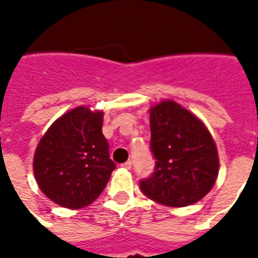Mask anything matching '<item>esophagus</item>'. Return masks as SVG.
I'll return each mask as SVG.
<instances>
[{
	"label": "esophagus",
	"mask_w": 258,
	"mask_h": 258,
	"mask_svg": "<svg viewBox=\"0 0 258 258\" xmlns=\"http://www.w3.org/2000/svg\"><path fill=\"white\" fill-rule=\"evenodd\" d=\"M121 167H123V169H125V170H130L131 167H133V162L127 161L125 163H123V165H121Z\"/></svg>",
	"instance_id": "esophagus-1"
}]
</instances>
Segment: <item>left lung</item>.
<instances>
[{"label":"left lung","instance_id":"left-lung-1","mask_svg":"<svg viewBox=\"0 0 258 258\" xmlns=\"http://www.w3.org/2000/svg\"><path fill=\"white\" fill-rule=\"evenodd\" d=\"M150 149L154 172L141 179V190L158 204L182 208L202 200L216 183L218 153L202 121L172 100L150 109Z\"/></svg>","mask_w":258,"mask_h":258}]
</instances>
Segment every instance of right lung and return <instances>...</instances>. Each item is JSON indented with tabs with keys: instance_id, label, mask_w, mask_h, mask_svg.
I'll list each match as a JSON object with an SVG mask.
<instances>
[{
	"instance_id": "right-lung-1",
	"label": "right lung",
	"mask_w": 258,
	"mask_h": 258,
	"mask_svg": "<svg viewBox=\"0 0 258 258\" xmlns=\"http://www.w3.org/2000/svg\"><path fill=\"white\" fill-rule=\"evenodd\" d=\"M101 125V111L78 107L58 117L41 138L33 171L38 187L54 204L84 208L107 186L116 166Z\"/></svg>"
}]
</instances>
